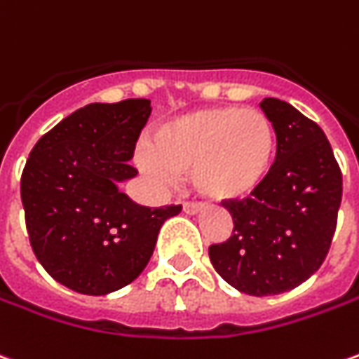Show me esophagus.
Returning a JSON list of instances; mask_svg holds the SVG:
<instances>
[{
    "mask_svg": "<svg viewBox=\"0 0 359 359\" xmlns=\"http://www.w3.org/2000/svg\"><path fill=\"white\" fill-rule=\"evenodd\" d=\"M202 208H204V204H200V202H184V204H182V210L190 215L202 212Z\"/></svg>",
    "mask_w": 359,
    "mask_h": 359,
    "instance_id": "esophagus-1",
    "label": "esophagus"
}]
</instances>
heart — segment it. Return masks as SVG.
Instances as JSON below:
<instances>
[{"label":"heart","instance_id":"1","mask_svg":"<svg viewBox=\"0 0 359 359\" xmlns=\"http://www.w3.org/2000/svg\"><path fill=\"white\" fill-rule=\"evenodd\" d=\"M274 157V124L262 110L215 107L161 124L151 147L137 154V163L161 184H172L179 175L190 172L200 194L237 200L266 180Z\"/></svg>","mask_w":359,"mask_h":359}]
</instances>
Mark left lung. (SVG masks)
<instances>
[{
    "mask_svg": "<svg viewBox=\"0 0 359 359\" xmlns=\"http://www.w3.org/2000/svg\"><path fill=\"white\" fill-rule=\"evenodd\" d=\"M276 130V161L243 200H227L233 235L210 247L215 272L249 295L290 292L325 262L342 202V172L319 124L290 102L264 99Z\"/></svg>",
    "mask_w": 359,
    "mask_h": 359,
    "instance_id": "1",
    "label": "left lung"
}]
</instances>
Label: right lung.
<instances>
[{"label":"right lung","instance_id":"obj_1","mask_svg":"<svg viewBox=\"0 0 359 359\" xmlns=\"http://www.w3.org/2000/svg\"><path fill=\"white\" fill-rule=\"evenodd\" d=\"M151 114L147 99L93 102L40 137L21 177L31 247L56 282L85 295L132 284L180 205L147 208L120 192Z\"/></svg>","mask_w":359,"mask_h":359}]
</instances>
